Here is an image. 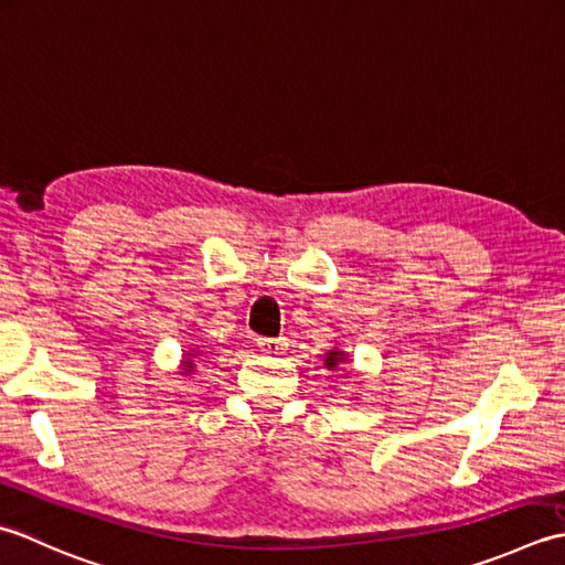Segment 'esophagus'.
<instances>
[{
  "label": "esophagus",
  "instance_id": "obj_1",
  "mask_svg": "<svg viewBox=\"0 0 565 565\" xmlns=\"http://www.w3.org/2000/svg\"><path fill=\"white\" fill-rule=\"evenodd\" d=\"M258 341V349L260 351H266V353H285V349H287V341L285 339H266V337H260V339H256Z\"/></svg>",
  "mask_w": 565,
  "mask_h": 565
}]
</instances>
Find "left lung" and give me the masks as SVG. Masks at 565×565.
<instances>
[{
	"label": "left lung",
	"mask_w": 565,
	"mask_h": 565,
	"mask_svg": "<svg viewBox=\"0 0 565 565\" xmlns=\"http://www.w3.org/2000/svg\"><path fill=\"white\" fill-rule=\"evenodd\" d=\"M343 359H347V355L339 353V351H331V353L327 355V365H329V367H333V365H337V363H339V361H343Z\"/></svg>",
	"instance_id": "1"
}]
</instances>
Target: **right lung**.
<instances>
[{
	"label": "right lung",
	"instance_id": "1",
	"mask_svg": "<svg viewBox=\"0 0 565 565\" xmlns=\"http://www.w3.org/2000/svg\"><path fill=\"white\" fill-rule=\"evenodd\" d=\"M194 355V353H192ZM194 371V363L192 361H185V367H182V373H192Z\"/></svg>",
	"mask_w": 565,
	"mask_h": 565
}]
</instances>
